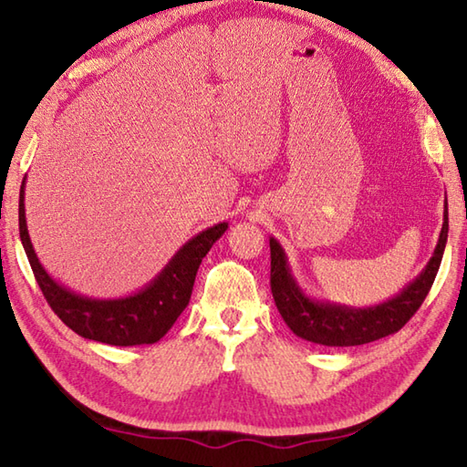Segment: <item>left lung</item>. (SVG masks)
<instances>
[{"instance_id":"obj_1","label":"left lung","mask_w":467,"mask_h":467,"mask_svg":"<svg viewBox=\"0 0 467 467\" xmlns=\"http://www.w3.org/2000/svg\"><path fill=\"white\" fill-rule=\"evenodd\" d=\"M447 231H450V221H447L445 200L440 241L421 275L385 304L358 309L307 297L291 275L281 244L271 236V294L281 317L296 336L322 346H360L399 332L421 307L433 285L445 251Z\"/></svg>"}]
</instances>
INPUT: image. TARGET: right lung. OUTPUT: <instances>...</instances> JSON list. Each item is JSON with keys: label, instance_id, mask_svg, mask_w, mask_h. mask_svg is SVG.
Instances as JSON below:
<instances>
[{"label": "right lung", "instance_id": "add662e5", "mask_svg": "<svg viewBox=\"0 0 467 467\" xmlns=\"http://www.w3.org/2000/svg\"><path fill=\"white\" fill-rule=\"evenodd\" d=\"M17 218L27 261L52 312L78 336L111 346L155 344L168 334L188 306L200 263L228 228V223H221L190 239L173 254L160 275L137 294L119 299H90L62 287L36 257L26 226L24 184L20 188Z\"/></svg>", "mask_w": 467, "mask_h": 467}]
</instances>
